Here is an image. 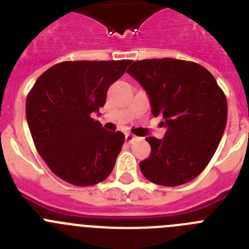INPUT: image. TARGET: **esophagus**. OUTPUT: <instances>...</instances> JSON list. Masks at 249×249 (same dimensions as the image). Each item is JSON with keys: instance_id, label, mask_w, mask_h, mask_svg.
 <instances>
[{"instance_id": "esophagus-1", "label": "esophagus", "mask_w": 249, "mask_h": 249, "mask_svg": "<svg viewBox=\"0 0 249 249\" xmlns=\"http://www.w3.org/2000/svg\"><path fill=\"white\" fill-rule=\"evenodd\" d=\"M124 138H126L127 143H133V142L137 140V137H136V136H133V135H131V133H126Z\"/></svg>"}]
</instances>
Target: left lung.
Wrapping results in <instances>:
<instances>
[{"label": "left lung", "instance_id": "left-lung-1", "mask_svg": "<svg viewBox=\"0 0 249 249\" xmlns=\"http://www.w3.org/2000/svg\"><path fill=\"white\" fill-rule=\"evenodd\" d=\"M148 94L152 114L162 116V140L147 137L151 155L141 172L156 184L181 186L210 163L227 124V100L201 65L176 58L136 61L127 70Z\"/></svg>", "mask_w": 249, "mask_h": 249}]
</instances>
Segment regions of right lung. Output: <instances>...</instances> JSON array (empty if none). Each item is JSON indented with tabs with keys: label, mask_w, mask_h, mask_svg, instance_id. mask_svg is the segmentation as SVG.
<instances>
[{
	"label": "right lung",
	"mask_w": 249,
	"mask_h": 249,
	"mask_svg": "<svg viewBox=\"0 0 249 249\" xmlns=\"http://www.w3.org/2000/svg\"><path fill=\"white\" fill-rule=\"evenodd\" d=\"M132 61H70L38 77L26 100L35 146L50 169L74 186L108 177L124 135L102 128L92 113L103 107L109 86Z\"/></svg>",
	"instance_id": "1"
}]
</instances>
